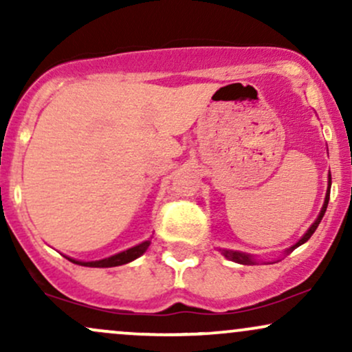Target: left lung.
Segmentation results:
<instances>
[{
	"mask_svg": "<svg viewBox=\"0 0 352 352\" xmlns=\"http://www.w3.org/2000/svg\"><path fill=\"white\" fill-rule=\"evenodd\" d=\"M328 184H329V185H328V193H326V200H324V205H322V208H321V213H319V217L316 218V221H314V223L311 225L308 232L305 233V236H302L301 240L298 241L296 245H293L292 248H289V252H292V250H294V248H298V246L305 243V241H308L309 238H311V235H313V233L316 232L318 225L321 223L322 217H324V213H326V208H328V201H329V192H331V173H329V182H328ZM221 253H223V256H225V258H228V260L235 261V263H240V265H254V263H256V261H254V258L252 256V254L240 253V252H232V250H221Z\"/></svg>",
	"mask_w": 352,
	"mask_h": 352,
	"instance_id": "obj_1",
	"label": "left lung"
}]
</instances>
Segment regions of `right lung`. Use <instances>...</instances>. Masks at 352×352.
I'll return each instance as SVG.
<instances>
[{
  "instance_id": "obj_1",
  "label": "right lung",
  "mask_w": 352,
  "mask_h": 352,
  "mask_svg": "<svg viewBox=\"0 0 352 352\" xmlns=\"http://www.w3.org/2000/svg\"><path fill=\"white\" fill-rule=\"evenodd\" d=\"M148 245H151V241L147 240V241H144V243L134 246V248H129L122 253H117V254H114V256L106 258V260H99V261H76V260H72V258H67V260L72 261V263H76V265L91 266V268H111V266L125 265V263H129V261L139 258L140 254H142L145 250L148 248Z\"/></svg>"
}]
</instances>
